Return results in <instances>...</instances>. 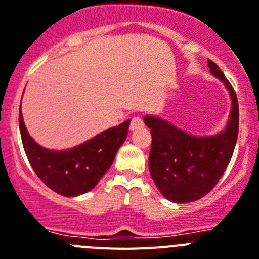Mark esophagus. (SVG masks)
I'll return each instance as SVG.
<instances>
[{
  "label": "esophagus",
  "mask_w": 259,
  "mask_h": 259,
  "mask_svg": "<svg viewBox=\"0 0 259 259\" xmlns=\"http://www.w3.org/2000/svg\"><path fill=\"white\" fill-rule=\"evenodd\" d=\"M145 126V123H143L142 118L141 117H134V118H132V121H130V130H138L141 129V127Z\"/></svg>",
  "instance_id": "1"
}]
</instances>
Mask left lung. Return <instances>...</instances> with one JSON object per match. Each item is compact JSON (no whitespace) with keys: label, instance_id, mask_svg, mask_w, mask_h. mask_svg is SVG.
<instances>
[{"label":"left lung","instance_id":"1","mask_svg":"<svg viewBox=\"0 0 259 259\" xmlns=\"http://www.w3.org/2000/svg\"><path fill=\"white\" fill-rule=\"evenodd\" d=\"M210 71L223 80L232 98L228 126L215 137H193L164 120L146 116L152 142L148 167L156 188L177 203L197 201L211 192L228 167L238 134V102L232 84L215 62Z\"/></svg>","mask_w":259,"mask_h":259}]
</instances>
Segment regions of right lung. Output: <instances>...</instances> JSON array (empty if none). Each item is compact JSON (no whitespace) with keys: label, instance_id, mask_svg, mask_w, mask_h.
<instances>
[{"label":"right lung","instance_id":"right-lung-1","mask_svg":"<svg viewBox=\"0 0 259 259\" xmlns=\"http://www.w3.org/2000/svg\"><path fill=\"white\" fill-rule=\"evenodd\" d=\"M129 125L130 120H126L76 147L53 151L41 147L31 138L19 112L22 143L31 167L48 188L66 197H75L95 188L125 142Z\"/></svg>","mask_w":259,"mask_h":259}]
</instances>
